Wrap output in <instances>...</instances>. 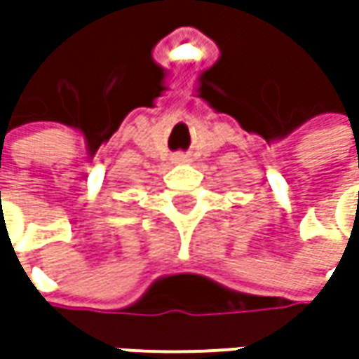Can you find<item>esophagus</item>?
<instances>
[{
    "label": "esophagus",
    "instance_id": "esophagus-1",
    "mask_svg": "<svg viewBox=\"0 0 359 359\" xmlns=\"http://www.w3.org/2000/svg\"><path fill=\"white\" fill-rule=\"evenodd\" d=\"M173 161H186V156H182V154H180V156H175V158H173Z\"/></svg>",
    "mask_w": 359,
    "mask_h": 359
}]
</instances>
